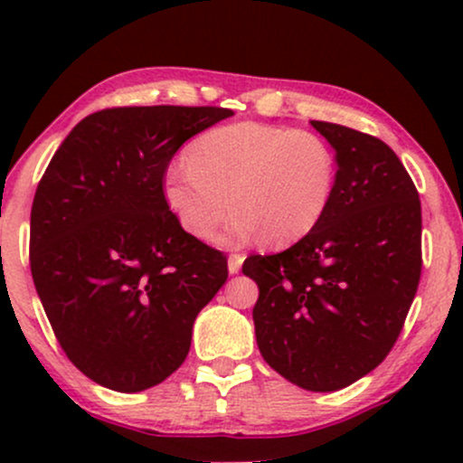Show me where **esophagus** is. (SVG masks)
I'll use <instances>...</instances> for the list:
<instances>
[{
	"mask_svg": "<svg viewBox=\"0 0 463 463\" xmlns=\"http://www.w3.org/2000/svg\"><path fill=\"white\" fill-rule=\"evenodd\" d=\"M243 254H231V257H228V272L231 274H237L239 269H241V263H243Z\"/></svg>",
	"mask_w": 463,
	"mask_h": 463,
	"instance_id": "esophagus-1",
	"label": "esophagus"
}]
</instances>
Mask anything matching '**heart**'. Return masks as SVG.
<instances>
[{"mask_svg":"<svg viewBox=\"0 0 463 463\" xmlns=\"http://www.w3.org/2000/svg\"><path fill=\"white\" fill-rule=\"evenodd\" d=\"M337 163L322 137L279 126L228 124L189 146L187 163L165 172L163 195L189 235L211 239L228 209L224 241L263 237L287 246L326 215Z\"/></svg>","mask_w":463,"mask_h":463,"instance_id":"heart-1","label":"heart"}]
</instances>
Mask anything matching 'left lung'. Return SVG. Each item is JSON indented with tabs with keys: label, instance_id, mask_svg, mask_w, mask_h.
<instances>
[{
	"label": "left lung",
	"instance_id": "left-lung-1",
	"mask_svg": "<svg viewBox=\"0 0 463 463\" xmlns=\"http://www.w3.org/2000/svg\"><path fill=\"white\" fill-rule=\"evenodd\" d=\"M311 126L337 161L333 200L307 237L254 254V333L269 368L309 392L342 390L387 357L422 269L416 184L387 143L328 121Z\"/></svg>",
	"mask_w": 463,
	"mask_h": 463
}]
</instances>
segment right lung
Instances as JSON below:
<instances>
[{"instance_id":"1","label":"right lung","mask_w":463,"mask_h":463,"mask_svg":"<svg viewBox=\"0 0 463 463\" xmlns=\"http://www.w3.org/2000/svg\"><path fill=\"white\" fill-rule=\"evenodd\" d=\"M232 115L106 109L84 117L47 165L32 202V279L58 344L95 383L130 394L167 379L226 283V257L183 231L163 176L184 141Z\"/></svg>"}]
</instances>
